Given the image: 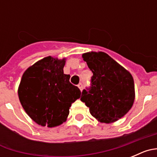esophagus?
<instances>
[{
  "instance_id": "esophagus-1",
  "label": "esophagus",
  "mask_w": 157,
  "mask_h": 157,
  "mask_svg": "<svg viewBox=\"0 0 157 157\" xmlns=\"http://www.w3.org/2000/svg\"><path fill=\"white\" fill-rule=\"evenodd\" d=\"M78 88L80 89V90H83V84L82 82H80L79 84H78Z\"/></svg>"
}]
</instances>
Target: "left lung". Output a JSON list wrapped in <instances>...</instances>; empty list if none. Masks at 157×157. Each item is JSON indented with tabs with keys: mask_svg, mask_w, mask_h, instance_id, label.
<instances>
[{
	"mask_svg": "<svg viewBox=\"0 0 157 157\" xmlns=\"http://www.w3.org/2000/svg\"><path fill=\"white\" fill-rule=\"evenodd\" d=\"M82 58L93 76L90 86L82 92L81 101L101 123L116 121L127 114L134 103L132 75L105 52H87Z\"/></svg>",
	"mask_w": 157,
	"mask_h": 157,
	"instance_id": "obj_1",
	"label": "left lung"
}]
</instances>
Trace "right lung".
<instances>
[{
	"label": "right lung",
	"mask_w": 157,
	"mask_h": 157,
	"mask_svg": "<svg viewBox=\"0 0 157 157\" xmlns=\"http://www.w3.org/2000/svg\"><path fill=\"white\" fill-rule=\"evenodd\" d=\"M65 60L48 56L30 67L19 84V98L27 115L39 125L53 127L66 121L71 104L80 98L78 87L63 74Z\"/></svg>",
	"instance_id": "add662e5"
}]
</instances>
